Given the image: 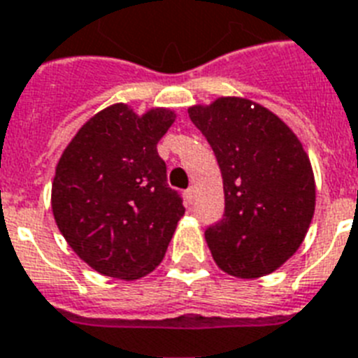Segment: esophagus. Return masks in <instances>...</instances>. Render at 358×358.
<instances>
[{
    "instance_id": "1",
    "label": "esophagus",
    "mask_w": 358,
    "mask_h": 358,
    "mask_svg": "<svg viewBox=\"0 0 358 358\" xmlns=\"http://www.w3.org/2000/svg\"><path fill=\"white\" fill-rule=\"evenodd\" d=\"M186 199H188V203H194V199H196V188L192 186V188H188V190L185 192Z\"/></svg>"
}]
</instances>
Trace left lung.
<instances>
[{
	"label": "left lung",
	"mask_w": 358,
	"mask_h": 358,
	"mask_svg": "<svg viewBox=\"0 0 358 358\" xmlns=\"http://www.w3.org/2000/svg\"><path fill=\"white\" fill-rule=\"evenodd\" d=\"M220 164L223 220L206 229L212 258L238 278L283 265L306 238L315 177L302 143L285 122L247 99L223 96L188 109Z\"/></svg>",
	"instance_id": "obj_1"
}]
</instances>
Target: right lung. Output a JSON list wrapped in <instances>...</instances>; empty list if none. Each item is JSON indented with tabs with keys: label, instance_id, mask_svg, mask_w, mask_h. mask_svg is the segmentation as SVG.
Listing matches in <instances>:
<instances>
[{
	"label": "right lung",
	"instance_id": "obj_1",
	"mask_svg": "<svg viewBox=\"0 0 358 358\" xmlns=\"http://www.w3.org/2000/svg\"><path fill=\"white\" fill-rule=\"evenodd\" d=\"M173 120L170 109L138 117L126 104L109 106L62 153L52 214L71 249L96 273L138 280L164 258L185 214L157 153Z\"/></svg>",
	"mask_w": 358,
	"mask_h": 358
}]
</instances>
